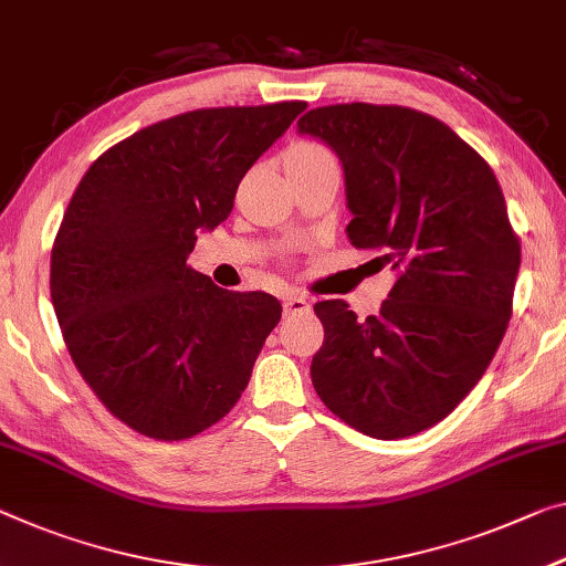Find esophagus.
<instances>
[{
    "label": "esophagus",
    "mask_w": 566,
    "mask_h": 566,
    "mask_svg": "<svg viewBox=\"0 0 566 566\" xmlns=\"http://www.w3.org/2000/svg\"><path fill=\"white\" fill-rule=\"evenodd\" d=\"M283 311H285V316H295V313H311V301L306 298V295L293 293L283 301Z\"/></svg>",
    "instance_id": "obj_1"
}]
</instances>
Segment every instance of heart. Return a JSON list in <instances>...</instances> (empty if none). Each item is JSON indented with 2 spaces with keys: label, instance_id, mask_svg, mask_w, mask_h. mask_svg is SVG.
<instances>
[{
  "label": "heart",
  "instance_id": "1",
  "mask_svg": "<svg viewBox=\"0 0 566 566\" xmlns=\"http://www.w3.org/2000/svg\"><path fill=\"white\" fill-rule=\"evenodd\" d=\"M318 156H328L324 146L311 144V142H301V144L291 146L289 154H285V159H318Z\"/></svg>",
  "mask_w": 566,
  "mask_h": 566
}]
</instances>
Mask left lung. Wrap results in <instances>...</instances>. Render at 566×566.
I'll return each mask as SVG.
<instances>
[{"label":"left lung","mask_w":566,"mask_h":566,"mask_svg":"<svg viewBox=\"0 0 566 566\" xmlns=\"http://www.w3.org/2000/svg\"><path fill=\"white\" fill-rule=\"evenodd\" d=\"M298 134L342 161L352 245L397 271L377 316L313 306L324 324L313 387L369 438L428 430L483 377L511 318L521 245L499 179L453 128L412 108H313Z\"/></svg>","instance_id":"8db88e82"}]
</instances>
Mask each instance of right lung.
I'll return each instance as SVG.
<instances>
[{"mask_svg":"<svg viewBox=\"0 0 566 566\" xmlns=\"http://www.w3.org/2000/svg\"><path fill=\"white\" fill-rule=\"evenodd\" d=\"M301 111L285 101L159 120L101 154L67 205L50 263L57 324L95 397L146 438L222 420L281 321L271 293L217 289L187 258Z\"/></svg>","mask_w":566,"mask_h":566,"instance_id":"obj_1","label":"right lung"}]
</instances>
